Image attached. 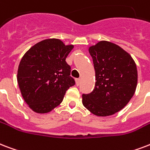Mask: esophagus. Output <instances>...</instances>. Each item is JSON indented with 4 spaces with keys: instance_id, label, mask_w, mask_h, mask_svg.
<instances>
[{
    "instance_id": "34e87169",
    "label": "esophagus",
    "mask_w": 150,
    "mask_h": 150,
    "mask_svg": "<svg viewBox=\"0 0 150 150\" xmlns=\"http://www.w3.org/2000/svg\"><path fill=\"white\" fill-rule=\"evenodd\" d=\"M75 83H76V85L79 86L80 83V79H75Z\"/></svg>"
}]
</instances>
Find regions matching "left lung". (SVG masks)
<instances>
[{
  "label": "left lung",
  "instance_id": "obj_1",
  "mask_svg": "<svg viewBox=\"0 0 150 150\" xmlns=\"http://www.w3.org/2000/svg\"><path fill=\"white\" fill-rule=\"evenodd\" d=\"M96 83L83 94V105L98 116H112L125 107L135 92L138 71L131 56L117 45L100 41L89 48Z\"/></svg>",
  "mask_w": 150,
  "mask_h": 150
}]
</instances>
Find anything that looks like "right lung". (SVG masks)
Wrapping results in <instances>:
<instances>
[{
	"label": "right lung",
	"instance_id": "add662e5",
	"mask_svg": "<svg viewBox=\"0 0 150 150\" xmlns=\"http://www.w3.org/2000/svg\"><path fill=\"white\" fill-rule=\"evenodd\" d=\"M73 48V45L50 38L38 42L22 57L17 82L23 98L35 112H51L75 84L65 61Z\"/></svg>",
	"mask_w": 150,
	"mask_h": 150
}]
</instances>
